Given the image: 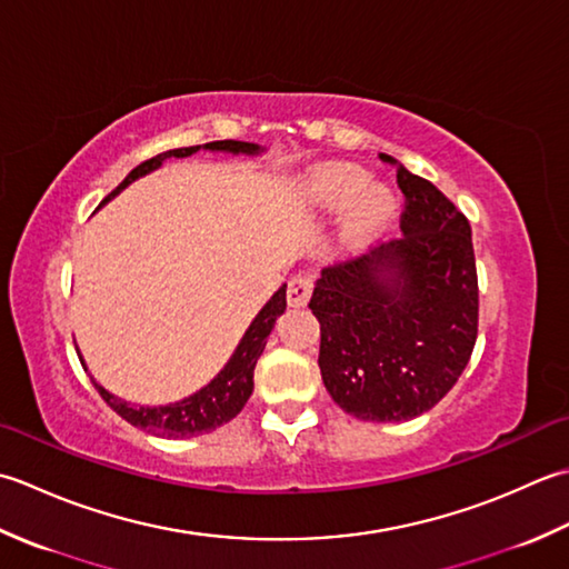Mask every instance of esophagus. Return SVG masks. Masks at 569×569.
I'll return each mask as SVG.
<instances>
[{"mask_svg":"<svg viewBox=\"0 0 569 569\" xmlns=\"http://www.w3.org/2000/svg\"><path fill=\"white\" fill-rule=\"evenodd\" d=\"M311 289H315V277H311V274H295L287 284V305L289 307H305L309 297H311Z\"/></svg>","mask_w":569,"mask_h":569,"instance_id":"esophagus-1","label":"esophagus"}]
</instances>
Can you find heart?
I'll list each match as a JSON object with an SVG mask.
<instances>
[{
  "label": "heart",
  "instance_id": "heart-1",
  "mask_svg": "<svg viewBox=\"0 0 569 569\" xmlns=\"http://www.w3.org/2000/svg\"><path fill=\"white\" fill-rule=\"evenodd\" d=\"M368 183V173L351 164H327L309 173L307 196L323 211L349 206L341 238L346 246L361 248L373 240L396 213V193L386 183Z\"/></svg>",
  "mask_w": 569,
  "mask_h": 569
}]
</instances>
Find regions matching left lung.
<instances>
[{"label": "left lung", "instance_id": "obj_1", "mask_svg": "<svg viewBox=\"0 0 569 569\" xmlns=\"http://www.w3.org/2000/svg\"><path fill=\"white\" fill-rule=\"evenodd\" d=\"M398 167L400 240L321 272L309 299L329 396L366 422L432 410L467 368L479 280L467 216L432 181Z\"/></svg>", "mask_w": 569, "mask_h": 569}]
</instances>
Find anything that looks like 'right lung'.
Listing matches in <instances>:
<instances>
[{
  "label": "right lung",
  "instance_id": "right-lung-1",
  "mask_svg": "<svg viewBox=\"0 0 569 569\" xmlns=\"http://www.w3.org/2000/svg\"><path fill=\"white\" fill-rule=\"evenodd\" d=\"M201 144L196 147H181V149H169V152H161L152 159L142 161V164L134 167L130 173H127L124 181L114 189L106 201L100 206H106L110 199H114L124 187L144 173L159 169L169 157H191L193 152H199ZM203 149H211V152H230V154H260L262 149L258 144L250 142H238V139H220V142H208ZM287 309V284H282L272 299L260 309V315L252 319L248 327L246 336H242L238 349L230 356V361L226 368L208 382L206 388L196 390L193 396L183 398L179 402L171 405H159V408H139V405H130L120 398H114L112 392H108L102 386H98L92 380V386L100 392V398L106 400L110 408L118 412L122 420L130 425L139 427L154 437H167V439H183V437H196V435H206L213 432L216 427L226 425L233 420V417L246 408L248 398L252 396V373H254V363H258L260 353L264 351V343H268V336L274 327L277 317ZM80 358V353H78ZM83 363V358H80ZM86 368V363H83Z\"/></svg>",
  "mask_w": 569,
  "mask_h": 569
}]
</instances>
